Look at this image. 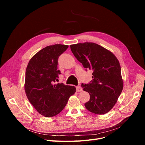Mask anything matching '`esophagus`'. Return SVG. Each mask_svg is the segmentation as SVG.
<instances>
[{
  "label": "esophagus",
  "mask_w": 145,
  "mask_h": 145,
  "mask_svg": "<svg viewBox=\"0 0 145 145\" xmlns=\"http://www.w3.org/2000/svg\"><path fill=\"white\" fill-rule=\"evenodd\" d=\"M82 90H83V89H82V88L81 86H76V92H82Z\"/></svg>",
  "instance_id": "1"
}]
</instances>
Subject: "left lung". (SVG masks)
<instances>
[{
  "label": "left lung",
  "instance_id": "left-lung-1",
  "mask_svg": "<svg viewBox=\"0 0 145 145\" xmlns=\"http://www.w3.org/2000/svg\"><path fill=\"white\" fill-rule=\"evenodd\" d=\"M70 47L83 67L93 71L91 83L82 85L83 90L90 95L85 108L98 115L109 112L116 103L123 87L118 59L112 52L95 43H77Z\"/></svg>",
  "mask_w": 145,
  "mask_h": 145
}]
</instances>
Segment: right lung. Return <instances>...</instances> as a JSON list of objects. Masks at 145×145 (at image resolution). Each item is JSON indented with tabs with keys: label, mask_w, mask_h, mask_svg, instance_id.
<instances>
[{
	"label": "right lung",
	"mask_w": 145,
	"mask_h": 145,
	"mask_svg": "<svg viewBox=\"0 0 145 145\" xmlns=\"http://www.w3.org/2000/svg\"><path fill=\"white\" fill-rule=\"evenodd\" d=\"M67 45L56 44L45 47L30 59L26 67L25 90L30 103L44 117L55 116L62 111L76 88L55 84L60 72L57 69L59 56Z\"/></svg>",
	"instance_id": "add662e5"
}]
</instances>
